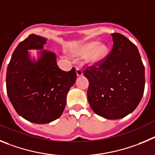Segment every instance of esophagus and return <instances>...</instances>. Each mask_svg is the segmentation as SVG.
Returning <instances> with one entry per match:
<instances>
[{
	"label": "esophagus",
	"instance_id": "34e87169",
	"mask_svg": "<svg viewBox=\"0 0 155 155\" xmlns=\"http://www.w3.org/2000/svg\"><path fill=\"white\" fill-rule=\"evenodd\" d=\"M76 75H77L78 77H79V76H82L83 75V70H82L81 69H79V68H76Z\"/></svg>",
	"mask_w": 155,
	"mask_h": 155
}]
</instances>
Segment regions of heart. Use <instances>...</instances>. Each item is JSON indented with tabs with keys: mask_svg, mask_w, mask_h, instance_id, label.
I'll return each instance as SVG.
<instances>
[{
	"mask_svg": "<svg viewBox=\"0 0 155 155\" xmlns=\"http://www.w3.org/2000/svg\"><path fill=\"white\" fill-rule=\"evenodd\" d=\"M109 47L99 41H90L79 45L72 49V55L77 58L86 57V62L93 66L102 64L109 55Z\"/></svg>",
	"mask_w": 155,
	"mask_h": 155,
	"instance_id": "heart-1",
	"label": "heart"
}]
</instances>
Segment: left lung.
<instances>
[{"label": "left lung", "mask_w": 155, "mask_h": 155, "mask_svg": "<svg viewBox=\"0 0 155 155\" xmlns=\"http://www.w3.org/2000/svg\"><path fill=\"white\" fill-rule=\"evenodd\" d=\"M114 45L98 68L90 67L88 102L95 114L109 120L124 118L140 102L144 90V66L138 49L127 38L111 34Z\"/></svg>", "instance_id": "left-lung-1"}]
</instances>
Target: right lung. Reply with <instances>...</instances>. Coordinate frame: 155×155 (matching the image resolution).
I'll list each match as a JSON object with an SVG mask.
<instances>
[{
  "label": "right lung",
  "mask_w": 155,
  "mask_h": 155,
  "mask_svg": "<svg viewBox=\"0 0 155 155\" xmlns=\"http://www.w3.org/2000/svg\"><path fill=\"white\" fill-rule=\"evenodd\" d=\"M48 38L31 34L17 46L7 69L8 98L16 112L27 120L45 124L60 117L66 97L75 84V68H58L56 54L45 49ZM29 50H37L36 57Z\"/></svg>",
  "instance_id": "1"
}]
</instances>
